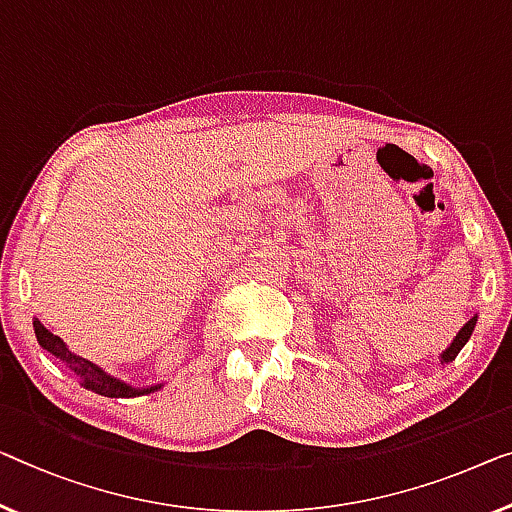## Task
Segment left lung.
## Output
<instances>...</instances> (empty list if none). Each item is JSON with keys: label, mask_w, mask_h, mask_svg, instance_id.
Here are the masks:
<instances>
[{"label": "left lung", "mask_w": 512, "mask_h": 512, "mask_svg": "<svg viewBox=\"0 0 512 512\" xmlns=\"http://www.w3.org/2000/svg\"><path fill=\"white\" fill-rule=\"evenodd\" d=\"M476 322H478V317H471L469 322L462 326V331L455 335V340L451 342V347H448L446 352L441 354V361H444V363H451V361H455V356L460 354V349H462L464 345H467L469 338H471V333H474V329H476Z\"/></svg>", "instance_id": "left-lung-1"}]
</instances>
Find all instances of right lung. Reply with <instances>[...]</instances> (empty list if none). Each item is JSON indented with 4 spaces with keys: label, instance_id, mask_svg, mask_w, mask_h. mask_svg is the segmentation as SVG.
<instances>
[{
    "label": "right lung",
    "instance_id": "add662e5",
    "mask_svg": "<svg viewBox=\"0 0 512 512\" xmlns=\"http://www.w3.org/2000/svg\"><path fill=\"white\" fill-rule=\"evenodd\" d=\"M34 333H36L38 345H41L43 349H48L52 356L61 358V361H64L68 368H71L75 375L82 379V386H87L89 391H94L98 395H105V398H137V395L158 391V388H160V386L133 388V386L124 384V381L105 375V372L98 368V365L87 361V358L75 356V354L68 352L64 340H61L59 335L50 333L48 329H45V326L38 322V319H34Z\"/></svg>",
    "mask_w": 512,
    "mask_h": 512
}]
</instances>
